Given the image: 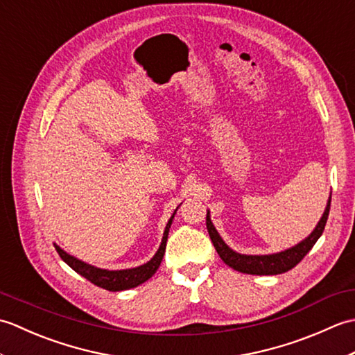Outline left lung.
<instances>
[{
  "mask_svg": "<svg viewBox=\"0 0 355 355\" xmlns=\"http://www.w3.org/2000/svg\"><path fill=\"white\" fill-rule=\"evenodd\" d=\"M329 205H331V195L327 202L325 212H323L314 230L305 239L300 241V243H297L296 245L286 248V250L270 253V254H244L233 250V248H230L224 243V239L220 236V233H218V230L215 229L212 220H210L209 210L206 216V225H207L209 236L212 239V243L216 248L218 254H220V258L224 261V263H227V266L232 267L233 270L239 271V273L256 275V276L281 275V273H285V271L291 270L293 267H296L297 263L304 259V256L311 250L313 245L318 243V239L322 236L323 229H325V224L329 215Z\"/></svg>",
  "mask_w": 355,
  "mask_h": 355,
  "instance_id": "left-lung-1",
  "label": "left lung"
}]
</instances>
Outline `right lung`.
Here are the masks:
<instances>
[{
	"mask_svg": "<svg viewBox=\"0 0 355 355\" xmlns=\"http://www.w3.org/2000/svg\"><path fill=\"white\" fill-rule=\"evenodd\" d=\"M177 210H178V207L173 210V214L169 218L168 224H166L164 232H163V238H162V244H160V247H158L157 253L146 263H143V266L134 267V268H125V270H107V268L94 267V266H92V263H87L84 261L74 258V256H71L70 253L62 250V248L58 244H55L56 252L59 253V256H61L67 266H70L74 271H76V273L84 276L85 279H88L89 282H93L94 285L101 286V288H103V290L123 291V290L134 288V286H139L143 282H146L149 277H153L155 271L158 270V267H160L163 254L166 250V241H168L169 229L172 225L173 216H175V214H177Z\"/></svg>",
	"mask_w": 355,
	"mask_h": 355,
	"instance_id": "right-lung-1",
	"label": "right lung"
}]
</instances>
